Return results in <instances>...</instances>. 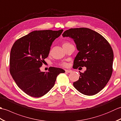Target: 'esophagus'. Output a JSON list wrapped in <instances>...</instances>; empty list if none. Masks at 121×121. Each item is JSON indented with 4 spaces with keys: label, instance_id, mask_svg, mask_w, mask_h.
Returning a JSON list of instances; mask_svg holds the SVG:
<instances>
[{
    "label": "esophagus",
    "instance_id": "esophagus-1",
    "mask_svg": "<svg viewBox=\"0 0 121 121\" xmlns=\"http://www.w3.org/2000/svg\"><path fill=\"white\" fill-rule=\"evenodd\" d=\"M65 72L66 73H71L72 72V71L71 70H65Z\"/></svg>",
    "mask_w": 121,
    "mask_h": 121
}]
</instances>
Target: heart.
<instances>
[{"label": "heart", "instance_id": "1", "mask_svg": "<svg viewBox=\"0 0 121 121\" xmlns=\"http://www.w3.org/2000/svg\"><path fill=\"white\" fill-rule=\"evenodd\" d=\"M70 44H71V43H70L69 42H65L63 43V47H65V46L69 45ZM60 65L62 66H63V67H66V66H67V65H68V63L65 62H63L61 63L60 64Z\"/></svg>", "mask_w": 121, "mask_h": 121}]
</instances>
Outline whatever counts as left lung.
Wrapping results in <instances>:
<instances>
[{"label":"left lung","instance_id":"left-lung-1","mask_svg":"<svg viewBox=\"0 0 121 121\" xmlns=\"http://www.w3.org/2000/svg\"><path fill=\"white\" fill-rule=\"evenodd\" d=\"M62 36L72 38L79 51L74 59V69L86 68L84 73L79 72L80 76L73 83L74 87L87 96L98 93L112 75L114 55L110 43L101 35L88 28L70 29Z\"/></svg>","mask_w":121,"mask_h":121}]
</instances>
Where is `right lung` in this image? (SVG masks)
<instances>
[{"label": "right lung", "instance_id": "add662e5", "mask_svg": "<svg viewBox=\"0 0 121 121\" xmlns=\"http://www.w3.org/2000/svg\"><path fill=\"white\" fill-rule=\"evenodd\" d=\"M63 30H35L19 38L13 45L10 56V72L17 86L30 96L40 97L53 87L62 69L40 68L48 57L52 43Z\"/></svg>", "mask_w": 121, "mask_h": 121}]
</instances>
